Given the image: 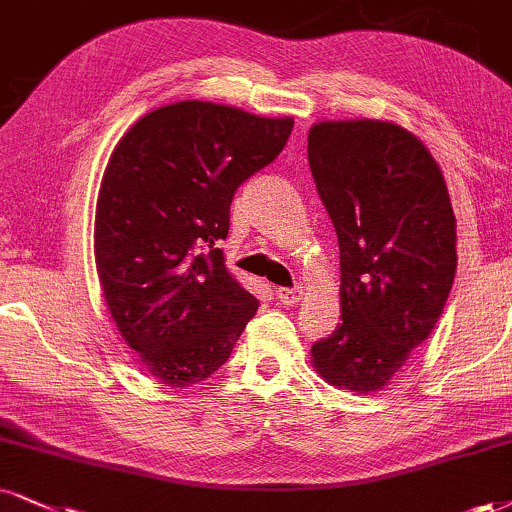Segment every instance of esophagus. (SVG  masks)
<instances>
[{"label":"esophagus","mask_w":512,"mask_h":512,"mask_svg":"<svg viewBox=\"0 0 512 512\" xmlns=\"http://www.w3.org/2000/svg\"><path fill=\"white\" fill-rule=\"evenodd\" d=\"M302 295H304V293H302L300 288H278V290H276L278 302L286 304V307H295V304L302 300Z\"/></svg>","instance_id":"esophagus-1"}]
</instances>
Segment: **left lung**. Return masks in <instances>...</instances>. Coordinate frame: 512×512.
Wrapping results in <instances>:
<instances>
[{
  "label": "left lung",
  "mask_w": 512,
  "mask_h": 512,
  "mask_svg": "<svg viewBox=\"0 0 512 512\" xmlns=\"http://www.w3.org/2000/svg\"><path fill=\"white\" fill-rule=\"evenodd\" d=\"M307 155L338 234L342 307L312 364L328 385L371 394L442 316L456 276L454 208L435 158L394 122H316Z\"/></svg>",
  "instance_id": "left-lung-1"
}]
</instances>
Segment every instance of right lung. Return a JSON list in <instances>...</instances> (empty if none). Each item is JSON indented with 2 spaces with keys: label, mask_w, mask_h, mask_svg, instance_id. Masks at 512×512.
Wrapping results in <instances>:
<instances>
[{
  "label": "right lung",
  "mask_w": 512,
  "mask_h": 512,
  "mask_svg": "<svg viewBox=\"0 0 512 512\" xmlns=\"http://www.w3.org/2000/svg\"><path fill=\"white\" fill-rule=\"evenodd\" d=\"M290 132L293 118L179 101L129 127L108 160L96 271L120 335L167 387L210 378L260 307L217 243L238 186L274 163Z\"/></svg>",
  "instance_id": "obj_1"
}]
</instances>
